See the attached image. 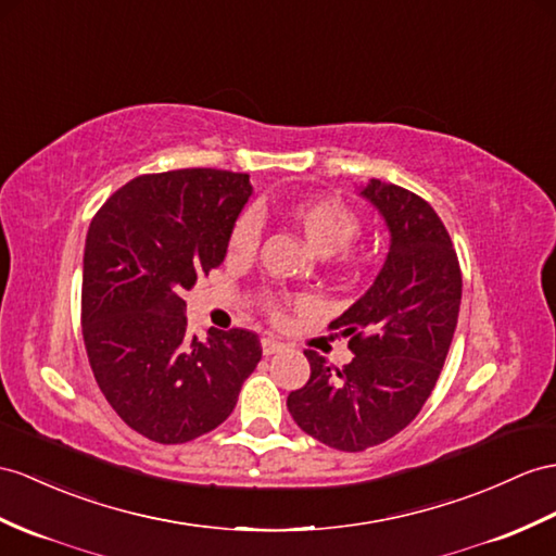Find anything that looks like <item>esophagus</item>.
Listing matches in <instances>:
<instances>
[{
  "label": "esophagus",
  "mask_w": 556,
  "mask_h": 556,
  "mask_svg": "<svg viewBox=\"0 0 556 556\" xmlns=\"http://www.w3.org/2000/svg\"><path fill=\"white\" fill-rule=\"evenodd\" d=\"M282 349H286V344L274 340V337H264V340H262L264 356H274V354H278V351H282Z\"/></svg>",
  "instance_id": "1"
}]
</instances>
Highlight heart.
<instances>
[{"label":"heart","instance_id":"1","mask_svg":"<svg viewBox=\"0 0 556 556\" xmlns=\"http://www.w3.org/2000/svg\"><path fill=\"white\" fill-rule=\"evenodd\" d=\"M288 219L300 228L306 242L320 256H332L349 250L361 233L358 214L346 202L337 198H306L294 200L286 207ZM260 245V219L254 212H240L231 228H228L226 252L231 260H250ZM270 318H282V304L278 300H268Z\"/></svg>","mask_w":556,"mask_h":556}]
</instances>
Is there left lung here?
Returning a JSON list of instances; mask_svg holds the SVG:
<instances>
[{"label": "left lung", "instance_id": "8db88e82", "mask_svg": "<svg viewBox=\"0 0 556 556\" xmlns=\"http://www.w3.org/2000/svg\"><path fill=\"white\" fill-rule=\"evenodd\" d=\"M389 228V254L370 290L330 330L349 337L354 358L332 368L306 349L308 382L288 410L308 437L358 453L408 427L437 387L463 300V274L434 207L401 186L361 188Z\"/></svg>", "mask_w": 556, "mask_h": 556}]
</instances>
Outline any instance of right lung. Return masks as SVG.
I'll return each mask as SVG.
<instances>
[{
    "label": "right lung",
    "mask_w": 556,
    "mask_h": 556,
    "mask_svg": "<svg viewBox=\"0 0 556 556\" xmlns=\"http://www.w3.org/2000/svg\"><path fill=\"white\" fill-rule=\"evenodd\" d=\"M250 176L174 169L131 179L91 219L83 334L105 401L141 437L186 443L233 413L262 358L250 330L188 332L184 290L226 256Z\"/></svg>",
    "instance_id": "1"
}]
</instances>
